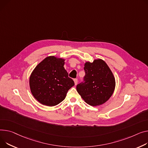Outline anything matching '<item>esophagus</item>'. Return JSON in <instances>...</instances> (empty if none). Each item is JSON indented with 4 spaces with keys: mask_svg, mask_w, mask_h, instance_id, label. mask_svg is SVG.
I'll list each match as a JSON object with an SVG mask.
<instances>
[{
    "mask_svg": "<svg viewBox=\"0 0 148 148\" xmlns=\"http://www.w3.org/2000/svg\"><path fill=\"white\" fill-rule=\"evenodd\" d=\"M74 82L75 85H77V83H78V80H77V78H74Z\"/></svg>",
    "mask_w": 148,
    "mask_h": 148,
    "instance_id": "esophagus-1",
    "label": "esophagus"
}]
</instances>
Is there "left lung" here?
<instances>
[{
  "label": "left lung",
  "mask_w": 148,
  "mask_h": 148,
  "mask_svg": "<svg viewBox=\"0 0 148 148\" xmlns=\"http://www.w3.org/2000/svg\"><path fill=\"white\" fill-rule=\"evenodd\" d=\"M83 81L77 85V91L88 105L97 106L106 102L113 94L115 78L109 66L102 60L86 62Z\"/></svg>",
  "instance_id": "1"
}]
</instances>
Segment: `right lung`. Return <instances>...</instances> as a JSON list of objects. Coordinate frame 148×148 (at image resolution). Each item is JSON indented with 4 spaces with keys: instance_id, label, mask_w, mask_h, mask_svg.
Segmentation results:
<instances>
[{
    "instance_id": "obj_1",
    "label": "right lung",
    "mask_w": 148,
    "mask_h": 148,
    "mask_svg": "<svg viewBox=\"0 0 148 148\" xmlns=\"http://www.w3.org/2000/svg\"><path fill=\"white\" fill-rule=\"evenodd\" d=\"M64 60L46 58L39 63L29 77V87L36 99L43 105L53 106L61 102L74 85L64 67Z\"/></svg>"
}]
</instances>
